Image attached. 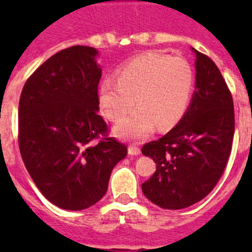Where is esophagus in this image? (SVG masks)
<instances>
[{
	"mask_svg": "<svg viewBox=\"0 0 252 252\" xmlns=\"http://www.w3.org/2000/svg\"><path fill=\"white\" fill-rule=\"evenodd\" d=\"M128 154L131 156H138V155H140V149L136 146H129Z\"/></svg>",
	"mask_w": 252,
	"mask_h": 252,
	"instance_id": "1",
	"label": "esophagus"
}]
</instances>
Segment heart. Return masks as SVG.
Masks as SVG:
<instances>
[{
  "label": "heart",
  "instance_id": "1",
  "mask_svg": "<svg viewBox=\"0 0 252 252\" xmlns=\"http://www.w3.org/2000/svg\"><path fill=\"white\" fill-rule=\"evenodd\" d=\"M194 88V70L183 57L156 52L135 56L106 78L98 88V101L106 118L122 121L134 106L138 110L116 126L123 139H144L158 126L168 130L183 118Z\"/></svg>",
  "mask_w": 252,
  "mask_h": 252
}]
</instances>
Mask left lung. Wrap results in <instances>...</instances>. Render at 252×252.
<instances>
[{
  "label": "left lung",
  "mask_w": 252,
  "mask_h": 252,
  "mask_svg": "<svg viewBox=\"0 0 252 252\" xmlns=\"http://www.w3.org/2000/svg\"><path fill=\"white\" fill-rule=\"evenodd\" d=\"M191 50L196 80L189 108L172 130L141 149L156 163V172L142 183V192L166 210L189 207L212 191L234 136V105L227 83L210 57Z\"/></svg>",
  "instance_id": "1"
}]
</instances>
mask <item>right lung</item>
I'll list each match as a JSON object with an SVG mask.
<instances>
[{
	"label": "right lung",
	"mask_w": 252,
	"mask_h": 252,
	"mask_svg": "<svg viewBox=\"0 0 252 252\" xmlns=\"http://www.w3.org/2000/svg\"><path fill=\"white\" fill-rule=\"evenodd\" d=\"M94 47L72 46L42 63L20 94L18 141L25 167L57 207L80 211L106 194L126 146L108 138L98 112L100 65Z\"/></svg>",
	"instance_id": "right-lung-1"
}]
</instances>
